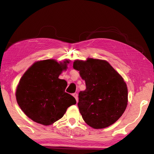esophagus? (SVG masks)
Returning <instances> with one entry per match:
<instances>
[{"mask_svg": "<svg viewBox=\"0 0 154 154\" xmlns=\"http://www.w3.org/2000/svg\"><path fill=\"white\" fill-rule=\"evenodd\" d=\"M72 96H74L75 97V98L76 99V101H77V103L78 102V95H77V93H74L73 94H72Z\"/></svg>", "mask_w": 154, "mask_h": 154, "instance_id": "34e87169", "label": "esophagus"}]
</instances>
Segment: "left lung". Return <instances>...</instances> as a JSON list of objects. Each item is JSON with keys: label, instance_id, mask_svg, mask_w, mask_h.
<instances>
[{"label": "left lung", "instance_id": "obj_1", "mask_svg": "<svg viewBox=\"0 0 154 154\" xmlns=\"http://www.w3.org/2000/svg\"><path fill=\"white\" fill-rule=\"evenodd\" d=\"M86 89L79 93L78 107L83 120L93 128L111 126L122 116L128 105L126 83L108 62L88 58L75 60Z\"/></svg>", "mask_w": 154, "mask_h": 154}]
</instances>
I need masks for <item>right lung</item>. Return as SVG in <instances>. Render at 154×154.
Here are the masks:
<instances>
[{"label": "right lung", "instance_id": "add662e5", "mask_svg": "<svg viewBox=\"0 0 154 154\" xmlns=\"http://www.w3.org/2000/svg\"><path fill=\"white\" fill-rule=\"evenodd\" d=\"M69 60L58 63L55 60L38 61L20 80L16 100L23 112L36 123L49 126L62 118L68 107L76 100L65 92L67 83L59 79L67 69Z\"/></svg>", "mask_w": 154, "mask_h": 154}]
</instances>
